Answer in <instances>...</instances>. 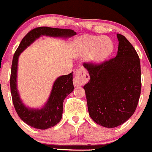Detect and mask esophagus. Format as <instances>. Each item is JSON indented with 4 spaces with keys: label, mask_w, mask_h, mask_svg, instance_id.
I'll list each match as a JSON object with an SVG mask.
<instances>
[{
    "label": "esophagus",
    "mask_w": 152,
    "mask_h": 152,
    "mask_svg": "<svg viewBox=\"0 0 152 152\" xmlns=\"http://www.w3.org/2000/svg\"><path fill=\"white\" fill-rule=\"evenodd\" d=\"M88 79H89V75H88L86 69L84 67L81 66L75 73L73 83L75 86H81L84 83L88 82Z\"/></svg>",
    "instance_id": "esophagus-1"
}]
</instances>
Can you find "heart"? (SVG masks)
Instances as JSON below:
<instances>
[{
	"instance_id": "b5f03b06",
	"label": "heart",
	"mask_w": 152,
	"mask_h": 152,
	"mask_svg": "<svg viewBox=\"0 0 152 152\" xmlns=\"http://www.w3.org/2000/svg\"><path fill=\"white\" fill-rule=\"evenodd\" d=\"M81 44L86 54L92 52L91 59L94 61H102L113 50V43L106 37L86 35L81 39Z\"/></svg>"
}]
</instances>
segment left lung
Wrapping results in <instances>:
<instances>
[{"label":"left lung","mask_w":152,"mask_h":152,"mask_svg":"<svg viewBox=\"0 0 152 152\" xmlns=\"http://www.w3.org/2000/svg\"><path fill=\"white\" fill-rule=\"evenodd\" d=\"M116 57L95 64L85 62L90 80L83 86L88 114L100 126L117 127L134 113L141 92L140 58L130 42L117 34Z\"/></svg>","instance_id":"8db88e82"}]
</instances>
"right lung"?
I'll return each instance as SVG.
<instances>
[{
    "instance_id": "obj_1",
    "label": "right lung",
    "mask_w": 152,
    "mask_h": 152,
    "mask_svg": "<svg viewBox=\"0 0 152 152\" xmlns=\"http://www.w3.org/2000/svg\"><path fill=\"white\" fill-rule=\"evenodd\" d=\"M44 34L53 37H71L76 34V32L72 29L47 26L37 27L26 34L15 52L10 75V89L13 105L17 114L23 122L30 126L38 129H49L57 125L61 121L63 115L64 100L74 89L72 72L67 75L59 77L55 80L48 102L41 109H29L22 103L16 86L18 57L36 38Z\"/></svg>"
}]
</instances>
